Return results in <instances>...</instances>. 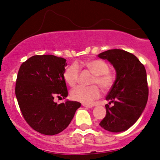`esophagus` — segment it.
Segmentation results:
<instances>
[{
	"label": "esophagus",
	"instance_id": "34e87169",
	"mask_svg": "<svg viewBox=\"0 0 160 160\" xmlns=\"http://www.w3.org/2000/svg\"><path fill=\"white\" fill-rule=\"evenodd\" d=\"M82 105L83 106V107H88V108H91V107H92V106H91V105H88V104H85V103H82Z\"/></svg>",
	"mask_w": 160,
	"mask_h": 160
}]
</instances>
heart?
<instances>
[{"instance_id":"obj_1","label":"heart","mask_w":160,"mask_h":160,"mask_svg":"<svg viewBox=\"0 0 160 160\" xmlns=\"http://www.w3.org/2000/svg\"><path fill=\"white\" fill-rule=\"evenodd\" d=\"M88 69L93 73L94 77L92 80V84H97L104 91H107L114 85L115 75L109 71V65L105 61L102 59H91L84 63ZM80 69L79 65L73 63L65 69L64 78L70 86H75L79 79ZM101 96V90L97 85L82 86L79 85L71 91V97L76 102L85 104H92L95 100Z\"/></svg>"}]
</instances>
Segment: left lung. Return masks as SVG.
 Instances as JSON below:
<instances>
[{
	"mask_svg": "<svg viewBox=\"0 0 160 160\" xmlns=\"http://www.w3.org/2000/svg\"><path fill=\"white\" fill-rule=\"evenodd\" d=\"M98 57L113 65L117 77L106 97L107 114L100 126L112 132L128 130L138 120L147 105L148 88L145 67L132 53L121 49L106 51ZM113 106L110 107L111 103Z\"/></svg>",
	"mask_w": 160,
	"mask_h": 160,
	"instance_id": "1",
	"label": "left lung"
}]
</instances>
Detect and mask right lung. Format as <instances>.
Here are the masks:
<instances>
[{"mask_svg": "<svg viewBox=\"0 0 160 160\" xmlns=\"http://www.w3.org/2000/svg\"><path fill=\"white\" fill-rule=\"evenodd\" d=\"M66 59L53 55H35L20 66L15 93L28 124L40 133L53 136L66 129L80 107L78 102L58 104L55 97L68 96L64 78Z\"/></svg>", "mask_w": 160, "mask_h": 160, "instance_id": "1", "label": "right lung"}]
</instances>
